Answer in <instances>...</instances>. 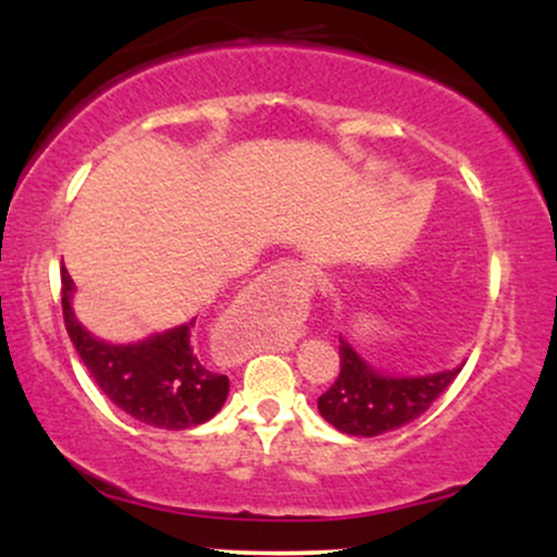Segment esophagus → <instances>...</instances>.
I'll list each match as a JSON object with an SVG mask.
<instances>
[{
  "label": "esophagus",
  "instance_id": "obj_1",
  "mask_svg": "<svg viewBox=\"0 0 557 557\" xmlns=\"http://www.w3.org/2000/svg\"><path fill=\"white\" fill-rule=\"evenodd\" d=\"M264 285L272 287V290L280 296V300L298 306L309 298L311 287H314V270H311L306 261L283 259L264 274ZM287 348H290V345H283L280 350H287Z\"/></svg>",
  "mask_w": 557,
  "mask_h": 557
}]
</instances>
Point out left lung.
I'll return each instance as SVG.
<instances>
[{
  "label": "left lung",
  "mask_w": 557,
  "mask_h": 557,
  "mask_svg": "<svg viewBox=\"0 0 557 557\" xmlns=\"http://www.w3.org/2000/svg\"><path fill=\"white\" fill-rule=\"evenodd\" d=\"M461 369L430 376H382L367 367L348 343L341 341V374L319 395V413L335 430L354 437H376L411 424L432 406Z\"/></svg>",
  "instance_id": "8db88e82"
}]
</instances>
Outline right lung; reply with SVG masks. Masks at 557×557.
Here are the masks:
<instances>
[{"mask_svg":"<svg viewBox=\"0 0 557 557\" xmlns=\"http://www.w3.org/2000/svg\"><path fill=\"white\" fill-rule=\"evenodd\" d=\"M62 317L81 361L114 406L133 419L159 430H188L214 417L227 398L230 380L216 374L198 356L190 330L164 332L136 345L96 341L81 327L70 309L73 277L62 267Z\"/></svg>","mask_w":557,"mask_h":557,"instance_id":"add662e5","label":"right lung"}]
</instances>
